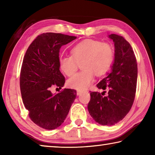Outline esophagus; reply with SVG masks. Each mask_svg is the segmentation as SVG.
<instances>
[{"label": "esophagus", "mask_w": 155, "mask_h": 155, "mask_svg": "<svg viewBox=\"0 0 155 155\" xmlns=\"http://www.w3.org/2000/svg\"><path fill=\"white\" fill-rule=\"evenodd\" d=\"M83 90H77V95H81V94H82L83 92Z\"/></svg>", "instance_id": "1"}]
</instances>
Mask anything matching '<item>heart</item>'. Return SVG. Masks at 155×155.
<instances>
[{
  "label": "heart",
  "instance_id": "obj_1",
  "mask_svg": "<svg viewBox=\"0 0 155 155\" xmlns=\"http://www.w3.org/2000/svg\"><path fill=\"white\" fill-rule=\"evenodd\" d=\"M71 54L60 57L59 66L65 75L70 77L82 63V71L68 81L69 87L77 90L87 88L93 82L95 74L102 76L108 72L114 59V50L111 44L91 39L76 44L71 50Z\"/></svg>",
  "mask_w": 155,
  "mask_h": 155
}]
</instances>
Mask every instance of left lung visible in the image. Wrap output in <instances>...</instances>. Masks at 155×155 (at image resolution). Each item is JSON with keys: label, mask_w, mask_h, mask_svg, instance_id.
I'll return each instance as SVG.
<instances>
[{"label": "left lung", "mask_w": 155, "mask_h": 155, "mask_svg": "<svg viewBox=\"0 0 155 155\" xmlns=\"http://www.w3.org/2000/svg\"><path fill=\"white\" fill-rule=\"evenodd\" d=\"M114 41L115 59L111 72L97 84L99 89L108 90L102 94L90 91L88 111L98 124L112 126L124 118L132 107L137 79V60L130 44L123 38L111 34Z\"/></svg>", "instance_id": "8db88e82"}]
</instances>
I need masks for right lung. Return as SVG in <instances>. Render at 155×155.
<instances>
[{
	"label": "right lung",
	"mask_w": 155,
	"mask_h": 155,
	"mask_svg": "<svg viewBox=\"0 0 155 155\" xmlns=\"http://www.w3.org/2000/svg\"><path fill=\"white\" fill-rule=\"evenodd\" d=\"M76 38L61 33L40 34L23 59L20 76L22 102L31 120L44 129H55L63 124L77 96L72 89L56 94L51 91L53 86L61 89L65 82L59 70L60 48Z\"/></svg>",
	"instance_id": "1"
}]
</instances>
